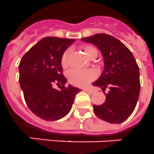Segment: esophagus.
I'll return each instance as SVG.
<instances>
[{
	"label": "esophagus",
	"instance_id": "obj_1",
	"mask_svg": "<svg viewBox=\"0 0 154 154\" xmlns=\"http://www.w3.org/2000/svg\"><path fill=\"white\" fill-rule=\"evenodd\" d=\"M84 91H86L88 93H90V94H92V93L95 92V90L91 88H84Z\"/></svg>",
	"mask_w": 154,
	"mask_h": 154
}]
</instances>
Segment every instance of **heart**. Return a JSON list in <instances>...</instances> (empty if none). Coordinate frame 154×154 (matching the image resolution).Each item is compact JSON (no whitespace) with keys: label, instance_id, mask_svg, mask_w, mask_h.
<instances>
[{"label":"heart","instance_id":"b5f03b06","mask_svg":"<svg viewBox=\"0 0 154 154\" xmlns=\"http://www.w3.org/2000/svg\"><path fill=\"white\" fill-rule=\"evenodd\" d=\"M82 51L88 58L97 55V50L91 45H85L82 48ZM70 51L66 50L61 56L60 63L63 68L66 69L69 66V57ZM97 77L96 71L94 69H73L68 73V79L72 85L76 86H85L90 83Z\"/></svg>","mask_w":154,"mask_h":154}]
</instances>
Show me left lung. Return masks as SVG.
Returning a JSON list of instances; mask_svg holds the SVG:
<instances>
[{"label": "left lung", "mask_w": 154, "mask_h": 154, "mask_svg": "<svg viewBox=\"0 0 154 154\" xmlns=\"http://www.w3.org/2000/svg\"><path fill=\"white\" fill-rule=\"evenodd\" d=\"M81 41L99 48L104 59V69L99 79L92 84L106 88V101L94 105L97 117L111 124L122 123L135 109L140 92L139 66L132 53L122 42L113 36L97 33Z\"/></svg>", "instance_id": "left-lung-1"}]
</instances>
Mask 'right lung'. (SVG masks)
Listing matches in <instances>:
<instances>
[{
    "instance_id": "right-lung-1",
    "label": "right lung",
    "mask_w": 154,
    "mask_h": 154,
    "mask_svg": "<svg viewBox=\"0 0 154 154\" xmlns=\"http://www.w3.org/2000/svg\"><path fill=\"white\" fill-rule=\"evenodd\" d=\"M74 39L47 37L22 58L19 65V84L26 103L36 116L45 121H57L71 109L81 89L65 87L60 59ZM56 84L59 89L54 88Z\"/></svg>"
}]
</instances>
